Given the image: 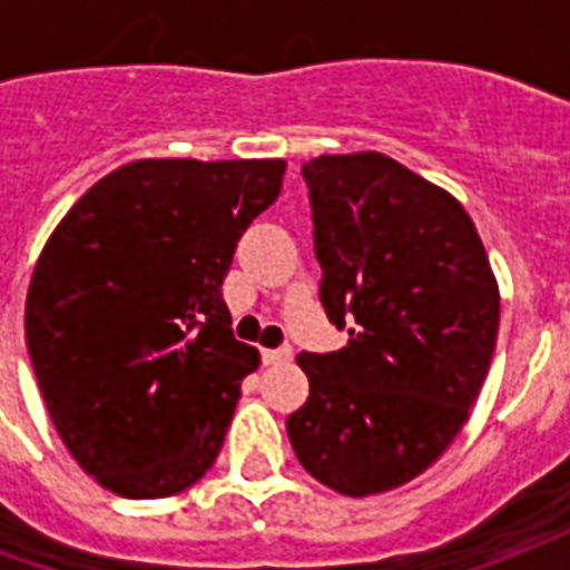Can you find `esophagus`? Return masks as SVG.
Returning <instances> with one entry per match:
<instances>
[{
  "mask_svg": "<svg viewBox=\"0 0 570 570\" xmlns=\"http://www.w3.org/2000/svg\"><path fill=\"white\" fill-rule=\"evenodd\" d=\"M289 357H293V351H289V347H274V351H262V363H265V366H274V363H286Z\"/></svg>",
  "mask_w": 570,
  "mask_h": 570,
  "instance_id": "obj_1",
  "label": "esophagus"
}]
</instances>
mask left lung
<instances>
[{"label": "left lung", "instance_id": "1", "mask_svg": "<svg viewBox=\"0 0 570 570\" xmlns=\"http://www.w3.org/2000/svg\"><path fill=\"white\" fill-rule=\"evenodd\" d=\"M321 302L347 345L302 351L286 419L298 464L347 498L406 485L464 428L489 375L501 296L458 200L382 151L302 167Z\"/></svg>", "mask_w": 570, "mask_h": 570}]
</instances>
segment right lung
<instances>
[{
  "instance_id": "add662e5",
  "label": "right lung",
  "mask_w": 570,
  "mask_h": 570,
  "mask_svg": "<svg viewBox=\"0 0 570 570\" xmlns=\"http://www.w3.org/2000/svg\"><path fill=\"white\" fill-rule=\"evenodd\" d=\"M286 164L146 158L94 183L48 237L27 351L79 466L121 498H170L223 449L259 351L237 342L223 281Z\"/></svg>"
}]
</instances>
